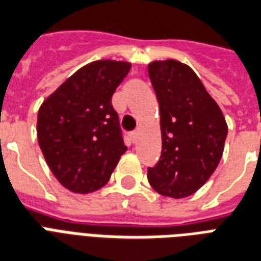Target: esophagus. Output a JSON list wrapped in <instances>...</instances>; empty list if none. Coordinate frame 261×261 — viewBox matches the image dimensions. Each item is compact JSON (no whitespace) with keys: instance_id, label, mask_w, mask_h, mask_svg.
<instances>
[{"instance_id":"obj_1","label":"esophagus","mask_w":261,"mask_h":261,"mask_svg":"<svg viewBox=\"0 0 261 261\" xmlns=\"http://www.w3.org/2000/svg\"><path fill=\"white\" fill-rule=\"evenodd\" d=\"M138 135H139V129H136V130H133V132L130 133V139H132V142H136Z\"/></svg>"}]
</instances>
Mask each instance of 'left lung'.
Returning <instances> with one entry per match:
<instances>
[{"label":"left lung","mask_w":261,"mask_h":261,"mask_svg":"<svg viewBox=\"0 0 261 261\" xmlns=\"http://www.w3.org/2000/svg\"><path fill=\"white\" fill-rule=\"evenodd\" d=\"M148 77L160 105L162 151L147 169L156 193L186 198L206 183L216 170L227 138L220 107L198 75L177 60L152 62Z\"/></svg>","instance_id":"obj_1"}]
</instances>
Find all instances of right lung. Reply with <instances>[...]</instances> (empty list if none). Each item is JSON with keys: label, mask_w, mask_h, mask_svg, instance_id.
Wrapping results in <instances>:
<instances>
[{"label": "right lung", "mask_w": 261, "mask_h": 261, "mask_svg": "<svg viewBox=\"0 0 261 261\" xmlns=\"http://www.w3.org/2000/svg\"><path fill=\"white\" fill-rule=\"evenodd\" d=\"M129 70L128 62L86 64L41 105V151L55 177L72 193L101 189L126 151L111 97Z\"/></svg>", "instance_id": "1"}]
</instances>
